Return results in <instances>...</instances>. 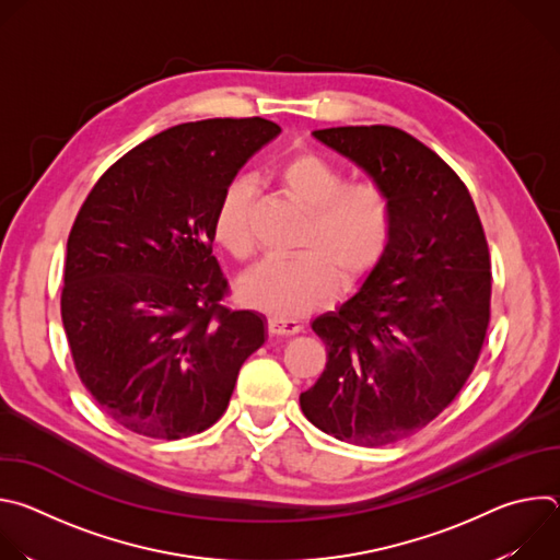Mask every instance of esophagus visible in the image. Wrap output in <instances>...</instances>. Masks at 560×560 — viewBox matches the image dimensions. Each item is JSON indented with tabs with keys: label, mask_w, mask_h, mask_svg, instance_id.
Listing matches in <instances>:
<instances>
[{
	"label": "esophagus",
	"mask_w": 560,
	"mask_h": 560,
	"mask_svg": "<svg viewBox=\"0 0 560 560\" xmlns=\"http://www.w3.org/2000/svg\"><path fill=\"white\" fill-rule=\"evenodd\" d=\"M301 324L294 322V318H288V316H279V314H272L268 318V332L270 335H277V337H292V335H299L301 332Z\"/></svg>",
	"instance_id": "obj_1"
}]
</instances>
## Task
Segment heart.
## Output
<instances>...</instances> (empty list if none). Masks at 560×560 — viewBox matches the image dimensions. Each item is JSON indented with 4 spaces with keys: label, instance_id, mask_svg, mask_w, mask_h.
<instances>
[{
    "label": "heart",
    "instance_id": "b5f03b06",
    "mask_svg": "<svg viewBox=\"0 0 560 560\" xmlns=\"http://www.w3.org/2000/svg\"><path fill=\"white\" fill-rule=\"evenodd\" d=\"M277 182L307 208L296 236L301 250L264 259L244 277L242 294L272 314L299 316L330 303L341 279L357 285L383 264L394 242V203L381 184L348 182L341 166L314 150L283 162ZM253 201V182L234 177L212 214L214 242L238 261L257 246Z\"/></svg>",
    "mask_w": 560,
    "mask_h": 560
}]
</instances>
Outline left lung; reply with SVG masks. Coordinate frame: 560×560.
<instances>
[{
  "mask_svg": "<svg viewBox=\"0 0 560 560\" xmlns=\"http://www.w3.org/2000/svg\"><path fill=\"white\" fill-rule=\"evenodd\" d=\"M314 137L389 192L396 223L387 257L363 288L312 322L328 363L299 404L322 432L381 447L434 421L481 357L490 248L460 177L406 130L341 126Z\"/></svg>",
  "mask_w": 560,
  "mask_h": 560,
  "instance_id": "8db88e82",
  "label": "left lung"
}]
</instances>
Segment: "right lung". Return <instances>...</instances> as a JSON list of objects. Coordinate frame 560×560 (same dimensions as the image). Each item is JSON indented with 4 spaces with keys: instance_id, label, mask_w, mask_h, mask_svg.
<instances>
[{
    "instance_id": "right-lung-1",
    "label": "right lung",
    "mask_w": 560,
    "mask_h": 560,
    "mask_svg": "<svg viewBox=\"0 0 560 560\" xmlns=\"http://www.w3.org/2000/svg\"><path fill=\"white\" fill-rule=\"evenodd\" d=\"M279 130L261 117L173 126L117 159L79 208L61 322L79 378L121 428L166 441L208 430L264 346V318L223 303L212 214Z\"/></svg>"
}]
</instances>
